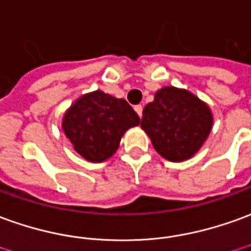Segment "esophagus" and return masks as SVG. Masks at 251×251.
Masks as SVG:
<instances>
[{"mask_svg":"<svg viewBox=\"0 0 251 251\" xmlns=\"http://www.w3.org/2000/svg\"><path fill=\"white\" fill-rule=\"evenodd\" d=\"M134 110H136V113L138 114V117L141 118V117H143V106H141V104H137V106H134Z\"/></svg>","mask_w":251,"mask_h":251,"instance_id":"34e87169","label":"esophagus"}]
</instances>
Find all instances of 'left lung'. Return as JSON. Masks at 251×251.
<instances>
[{"label": "left lung", "mask_w": 251, "mask_h": 251, "mask_svg": "<svg viewBox=\"0 0 251 251\" xmlns=\"http://www.w3.org/2000/svg\"><path fill=\"white\" fill-rule=\"evenodd\" d=\"M141 127L163 157L182 162L192 157L209 136L212 114L190 92L164 87L144 108Z\"/></svg>", "instance_id": "obj_1"}]
</instances>
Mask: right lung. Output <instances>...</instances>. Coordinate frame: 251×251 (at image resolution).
<instances>
[{"label": "right lung", "instance_id": "obj_1", "mask_svg": "<svg viewBox=\"0 0 251 251\" xmlns=\"http://www.w3.org/2000/svg\"><path fill=\"white\" fill-rule=\"evenodd\" d=\"M138 124L140 117L125 99L95 91L72 104L62 127L75 150L98 163L114 155L124 133Z\"/></svg>", "mask_w": 251, "mask_h": 251}]
</instances>
